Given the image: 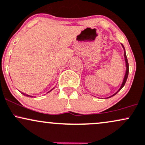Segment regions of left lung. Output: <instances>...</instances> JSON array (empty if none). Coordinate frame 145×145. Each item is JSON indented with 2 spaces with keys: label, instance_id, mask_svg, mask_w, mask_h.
<instances>
[{
  "label": "left lung",
  "instance_id": "left-lung-1",
  "mask_svg": "<svg viewBox=\"0 0 145 145\" xmlns=\"http://www.w3.org/2000/svg\"><path fill=\"white\" fill-rule=\"evenodd\" d=\"M121 45H122V46L123 47V48H124V50H125V48H124V46H123V45L122 44H121ZM124 57H125V64H126V72H125V74L124 79H123V83H122V84H121V87H120L119 90H118V91H117V92H116V93H115V94H114L113 95H112L111 97H108V98H110V97H113L114 95H115V94L118 93V92H119V91L121 90L122 88H123V86H125V83H126V81H127V77H128V74H129V64H128L127 58V56H126V53H125H125H124Z\"/></svg>",
  "mask_w": 145,
  "mask_h": 145
}]
</instances>
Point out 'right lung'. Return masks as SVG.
I'll list each match as a JSON object with an SVG mask.
<instances>
[{
    "label": "right lung",
    "mask_w": 145,
    "mask_h": 145,
    "mask_svg": "<svg viewBox=\"0 0 145 145\" xmlns=\"http://www.w3.org/2000/svg\"><path fill=\"white\" fill-rule=\"evenodd\" d=\"M52 90H53V89H52ZM52 90H50V91H49V92H51V91ZM22 94H24V95H25V94H24V93H23V92H22ZM27 97H28V96H29V95H27Z\"/></svg>",
    "instance_id": "1"
}]
</instances>
